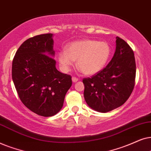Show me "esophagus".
<instances>
[{"label": "esophagus", "instance_id": "obj_1", "mask_svg": "<svg viewBox=\"0 0 151 151\" xmlns=\"http://www.w3.org/2000/svg\"><path fill=\"white\" fill-rule=\"evenodd\" d=\"M72 81H73V82H74V83H75V82H77L79 79H78L77 77H73L72 78Z\"/></svg>", "mask_w": 151, "mask_h": 151}]
</instances>
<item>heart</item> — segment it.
Returning a JSON list of instances; mask_svg holds the SVG:
<instances>
[{
	"label": "heart",
	"mask_w": 151,
	"mask_h": 151,
	"mask_svg": "<svg viewBox=\"0 0 151 151\" xmlns=\"http://www.w3.org/2000/svg\"><path fill=\"white\" fill-rule=\"evenodd\" d=\"M112 54V48L106 41L86 39L70 44L60 52L59 62L64 70H68L77 61V66L86 75H93L106 65Z\"/></svg>",
	"instance_id": "1"
}]
</instances>
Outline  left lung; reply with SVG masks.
<instances>
[{"instance_id": "left-lung-1", "label": "left lung", "mask_w": 151, "mask_h": 151, "mask_svg": "<svg viewBox=\"0 0 151 151\" xmlns=\"http://www.w3.org/2000/svg\"><path fill=\"white\" fill-rule=\"evenodd\" d=\"M136 63L134 52L121 38L116 37L113 57L103 70L84 78V98L90 108L107 112L127 101L135 83Z\"/></svg>"}]
</instances>
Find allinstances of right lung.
I'll list each match as a JSON object with an SVG mask.
<instances>
[{
    "label": "right lung",
    "instance_id": "1",
    "mask_svg": "<svg viewBox=\"0 0 151 151\" xmlns=\"http://www.w3.org/2000/svg\"><path fill=\"white\" fill-rule=\"evenodd\" d=\"M52 34L29 38L22 43L13 59L12 76L24 105L35 113L51 116L63 105L72 86V77L56 68Z\"/></svg>",
    "mask_w": 151,
    "mask_h": 151
}]
</instances>
